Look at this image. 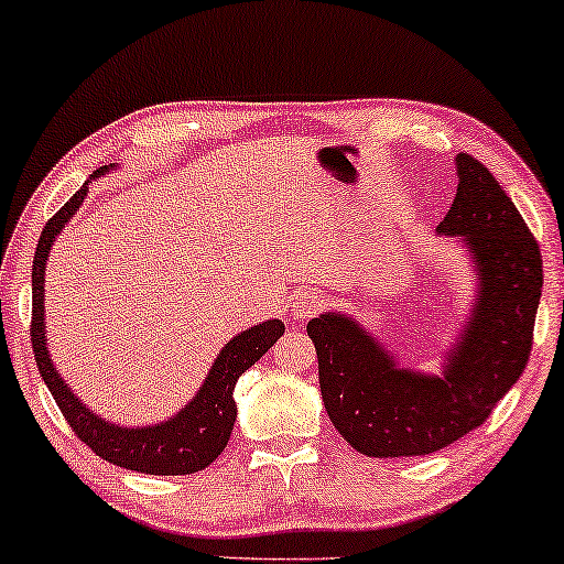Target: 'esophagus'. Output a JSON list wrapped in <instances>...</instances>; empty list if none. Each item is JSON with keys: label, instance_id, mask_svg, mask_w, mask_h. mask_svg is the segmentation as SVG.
<instances>
[{"label": "esophagus", "instance_id": "esophagus-1", "mask_svg": "<svg viewBox=\"0 0 564 564\" xmlns=\"http://www.w3.org/2000/svg\"><path fill=\"white\" fill-rule=\"evenodd\" d=\"M321 307V295L318 292H311V295H305L303 300L297 303V313L300 315H311Z\"/></svg>", "mask_w": 564, "mask_h": 564}]
</instances>
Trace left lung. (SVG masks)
I'll list each match as a JSON object with an SVG mask.
<instances>
[{"label": "left lung", "instance_id": "1", "mask_svg": "<svg viewBox=\"0 0 564 564\" xmlns=\"http://www.w3.org/2000/svg\"><path fill=\"white\" fill-rule=\"evenodd\" d=\"M457 174V197L438 234L467 238L482 284L444 380L398 369L341 315L307 323L323 405L338 434L367 457H419L454 444L482 426L529 365L542 251L482 161L459 153Z\"/></svg>", "mask_w": 564, "mask_h": 564}]
</instances>
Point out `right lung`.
Wrapping results in <instances>:
<instances>
[{"instance_id": "1", "label": "right lung", "mask_w": 564, "mask_h": 564, "mask_svg": "<svg viewBox=\"0 0 564 564\" xmlns=\"http://www.w3.org/2000/svg\"><path fill=\"white\" fill-rule=\"evenodd\" d=\"M97 169V174H102ZM87 184L45 223L41 238H37V249L33 259V321H30V341H33L35 365L41 372L43 382L48 384L53 400L64 413L68 426L79 442L89 446L97 457H102L112 465L135 469V473L145 475H192L205 469L215 457L226 449L230 431H234L236 421V400L234 390L238 377L246 369L264 357V354L276 344V338L284 334L282 321H267L259 323L234 341H228L220 357L207 375L203 390L197 398L176 415V419L159 423V426L145 429H120L112 423H105L89 413V408L79 403V398L66 388L56 369H53L48 359V349H45V334H43V269L45 259H48L53 238L61 234L68 218L76 213V207L84 203L87 195Z\"/></svg>"}]
</instances>
